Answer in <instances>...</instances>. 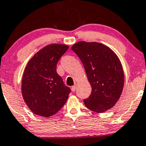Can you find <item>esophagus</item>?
Listing matches in <instances>:
<instances>
[{"label": "esophagus", "instance_id": "esophagus-1", "mask_svg": "<svg viewBox=\"0 0 146 146\" xmlns=\"http://www.w3.org/2000/svg\"><path fill=\"white\" fill-rule=\"evenodd\" d=\"M71 90H72V92L76 91V85H74V86H73L72 87Z\"/></svg>", "mask_w": 146, "mask_h": 146}]
</instances>
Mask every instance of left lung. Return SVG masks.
<instances>
[{
  "label": "left lung",
  "mask_w": 146,
  "mask_h": 146,
  "mask_svg": "<svg viewBox=\"0 0 146 146\" xmlns=\"http://www.w3.org/2000/svg\"><path fill=\"white\" fill-rule=\"evenodd\" d=\"M72 50L81 59L92 92L83 100L88 109L104 112L115 105L121 94L124 74L121 63L116 54L103 44L80 41Z\"/></svg>",
  "instance_id": "8db88e82"
}]
</instances>
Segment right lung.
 <instances>
[{"label": "right lung", "mask_w": 146, "mask_h": 146, "mask_svg": "<svg viewBox=\"0 0 146 146\" xmlns=\"http://www.w3.org/2000/svg\"><path fill=\"white\" fill-rule=\"evenodd\" d=\"M68 46L51 44L38 52L27 63L22 80V94L34 114L49 117L64 106L71 90L56 72V65Z\"/></svg>", "instance_id": "right-lung-1"}]
</instances>
